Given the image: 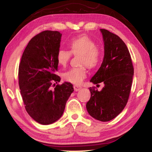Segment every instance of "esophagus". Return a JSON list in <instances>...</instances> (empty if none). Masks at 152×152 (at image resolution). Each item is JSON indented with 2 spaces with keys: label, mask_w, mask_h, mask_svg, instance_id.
Returning <instances> with one entry per match:
<instances>
[{
  "label": "esophagus",
  "mask_w": 152,
  "mask_h": 152,
  "mask_svg": "<svg viewBox=\"0 0 152 152\" xmlns=\"http://www.w3.org/2000/svg\"><path fill=\"white\" fill-rule=\"evenodd\" d=\"M81 88H82L81 86H77V85L74 86V91H78Z\"/></svg>",
  "instance_id": "esophagus-1"
}]
</instances>
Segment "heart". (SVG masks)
<instances>
[{
	"instance_id": "obj_1",
	"label": "heart",
	"mask_w": 152,
	"mask_h": 152,
	"mask_svg": "<svg viewBox=\"0 0 152 152\" xmlns=\"http://www.w3.org/2000/svg\"><path fill=\"white\" fill-rule=\"evenodd\" d=\"M70 51L60 48L58 51L56 58L58 64L61 66H66L73 55H80V65L77 68H72L63 74L65 80L79 85L86 78L87 71L85 65L88 68L92 69L97 67L101 63L102 52L96 47L93 40L86 36H82L71 40L68 43Z\"/></svg>"
}]
</instances>
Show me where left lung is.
Listing matches in <instances>:
<instances>
[{
  "mask_svg": "<svg viewBox=\"0 0 152 152\" xmlns=\"http://www.w3.org/2000/svg\"><path fill=\"white\" fill-rule=\"evenodd\" d=\"M104 41V55L101 67L90 81L104 84L101 91L89 88L91 99L87 111L94 119L109 121L116 117L127 104L134 73L128 48L119 36L101 29Z\"/></svg>",
  "mask_w": 152,
  "mask_h": 152,
  "instance_id": "8db88e82",
  "label": "left lung"
}]
</instances>
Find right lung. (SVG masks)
<instances>
[{"instance_id":"1","label":"right lung","mask_w":152,"mask_h":152,"mask_svg":"<svg viewBox=\"0 0 152 152\" xmlns=\"http://www.w3.org/2000/svg\"><path fill=\"white\" fill-rule=\"evenodd\" d=\"M61 37L59 31L48 30L34 36L25 48L19 66V84L25 109L42 125L60 119L74 91L70 82L53 84L60 81L56 74V55Z\"/></svg>"}]
</instances>
